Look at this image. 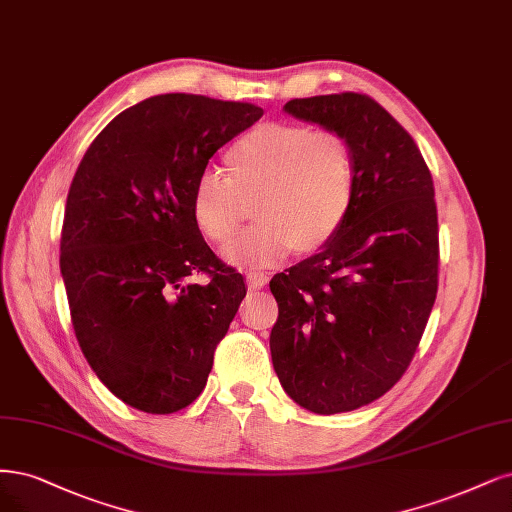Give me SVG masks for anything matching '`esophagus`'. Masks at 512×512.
I'll return each instance as SVG.
<instances>
[{
  "instance_id": "34e87169",
  "label": "esophagus",
  "mask_w": 512,
  "mask_h": 512,
  "mask_svg": "<svg viewBox=\"0 0 512 512\" xmlns=\"http://www.w3.org/2000/svg\"><path fill=\"white\" fill-rule=\"evenodd\" d=\"M245 279H248L250 288H264V286H267V281H269V275L264 271H250L248 275H245Z\"/></svg>"
}]
</instances>
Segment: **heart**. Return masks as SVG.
I'll return each mask as SVG.
<instances>
[{
	"mask_svg": "<svg viewBox=\"0 0 512 512\" xmlns=\"http://www.w3.org/2000/svg\"><path fill=\"white\" fill-rule=\"evenodd\" d=\"M224 165L226 173L205 171L197 180L190 216L205 239L226 243L244 219V203H255L259 224L224 248L239 267L324 250L354 207L356 154L337 129L262 122L226 148Z\"/></svg>",
	"mask_w": 512,
	"mask_h": 512,
	"instance_id": "b5f03b06",
	"label": "heart"
}]
</instances>
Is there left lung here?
Masks as SVG:
<instances>
[{
	"instance_id": "left-lung-1",
	"label": "left lung",
	"mask_w": 512,
	"mask_h": 512,
	"mask_svg": "<svg viewBox=\"0 0 512 512\" xmlns=\"http://www.w3.org/2000/svg\"><path fill=\"white\" fill-rule=\"evenodd\" d=\"M284 110L341 131L356 154L339 235L271 279L281 385L313 413H345L392 390L426 330L438 290L434 182L415 139L368 95L292 99Z\"/></svg>"
}]
</instances>
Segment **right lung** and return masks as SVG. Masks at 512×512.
I'll use <instances>...</instances> for the list:
<instances>
[{"label": "right lung", "instance_id": "obj_1", "mask_svg": "<svg viewBox=\"0 0 512 512\" xmlns=\"http://www.w3.org/2000/svg\"><path fill=\"white\" fill-rule=\"evenodd\" d=\"M262 108L205 95H156L120 112L69 186L61 275L86 362L133 409L195 402L245 296L241 273L209 250L190 195L209 158ZM205 274V285L190 276Z\"/></svg>", "mask_w": 512, "mask_h": 512}]
</instances>
